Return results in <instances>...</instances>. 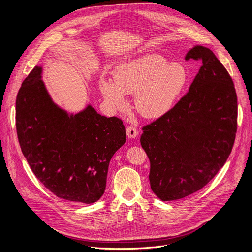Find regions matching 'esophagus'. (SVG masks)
Returning a JSON list of instances; mask_svg holds the SVG:
<instances>
[{"label":"esophagus","mask_w":252,"mask_h":252,"mask_svg":"<svg viewBox=\"0 0 252 252\" xmlns=\"http://www.w3.org/2000/svg\"><path fill=\"white\" fill-rule=\"evenodd\" d=\"M126 134H127V136H128L129 138H134V137L137 136L138 130L136 129V127H134V126H128L126 127Z\"/></svg>","instance_id":"esophagus-1"}]
</instances>
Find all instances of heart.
Here are the masks:
<instances>
[{"instance_id":"heart-1","label":"heart","mask_w":252,"mask_h":252,"mask_svg":"<svg viewBox=\"0 0 252 252\" xmlns=\"http://www.w3.org/2000/svg\"><path fill=\"white\" fill-rule=\"evenodd\" d=\"M114 79L101 78L99 89L115 109L126 105L125 94H134L137 112L156 119L166 114L181 96L189 82L184 65L162 56L148 54L116 66Z\"/></svg>"}]
</instances>
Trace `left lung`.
<instances>
[{
  "instance_id": "8db88e82",
  "label": "left lung",
  "mask_w": 252,
  "mask_h": 252,
  "mask_svg": "<svg viewBox=\"0 0 252 252\" xmlns=\"http://www.w3.org/2000/svg\"><path fill=\"white\" fill-rule=\"evenodd\" d=\"M201 66L189 92L142 126L140 145L150 162L151 189L163 201L205 187L227 160L237 129V95L226 68L209 49L195 46L186 60Z\"/></svg>"
}]
</instances>
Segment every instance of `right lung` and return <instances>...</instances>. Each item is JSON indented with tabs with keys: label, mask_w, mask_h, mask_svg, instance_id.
<instances>
[{
	"label": "right lung",
	"mask_w": 252,
	"mask_h": 252,
	"mask_svg": "<svg viewBox=\"0 0 252 252\" xmlns=\"http://www.w3.org/2000/svg\"><path fill=\"white\" fill-rule=\"evenodd\" d=\"M34 66L16 99L20 147L39 181L60 198L93 203L104 192L110 161L126 140L123 121L92 105L68 115L55 104Z\"/></svg>",
	"instance_id": "obj_1"
}]
</instances>
